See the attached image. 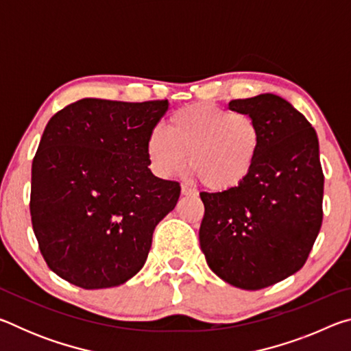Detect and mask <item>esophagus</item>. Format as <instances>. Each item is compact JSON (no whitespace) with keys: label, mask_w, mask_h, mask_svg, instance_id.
Segmentation results:
<instances>
[{"label":"esophagus","mask_w":351,"mask_h":351,"mask_svg":"<svg viewBox=\"0 0 351 351\" xmlns=\"http://www.w3.org/2000/svg\"><path fill=\"white\" fill-rule=\"evenodd\" d=\"M181 193L184 195V197H193V195H197V190L186 186V184H182V186H181Z\"/></svg>","instance_id":"obj_1"}]
</instances>
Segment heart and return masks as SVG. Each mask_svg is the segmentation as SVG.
Returning a JSON list of instances; mask_svg holds the SVG:
<instances>
[{
	"label": "heart",
	"mask_w": 351,
	"mask_h": 351,
	"mask_svg": "<svg viewBox=\"0 0 351 351\" xmlns=\"http://www.w3.org/2000/svg\"><path fill=\"white\" fill-rule=\"evenodd\" d=\"M260 148L261 130L251 114L207 102L176 110L167 132L154 128L145 144L154 173L175 176L189 162L204 186L213 190L240 186L257 162Z\"/></svg>",
	"instance_id": "b5f03b06"
}]
</instances>
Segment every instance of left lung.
<instances>
[{
	"label": "left lung",
	"mask_w": 351,
	"mask_h": 351,
	"mask_svg": "<svg viewBox=\"0 0 351 351\" xmlns=\"http://www.w3.org/2000/svg\"><path fill=\"white\" fill-rule=\"evenodd\" d=\"M258 122L261 148L240 186L201 192L199 246L209 268L232 287L255 291L299 271L322 226L324 173L317 134L276 94L230 100Z\"/></svg>",
	"instance_id": "8db88e82"
}]
</instances>
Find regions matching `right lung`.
Returning <instances> with one entry per match:
<instances>
[{"mask_svg": "<svg viewBox=\"0 0 351 351\" xmlns=\"http://www.w3.org/2000/svg\"><path fill=\"white\" fill-rule=\"evenodd\" d=\"M169 100L82 99L51 117L32 162L31 217L41 255L63 280L112 288L142 269L153 230L181 187L148 169L147 138Z\"/></svg>", "mask_w": 351, "mask_h": 351, "instance_id": "1", "label": "right lung"}]
</instances>
